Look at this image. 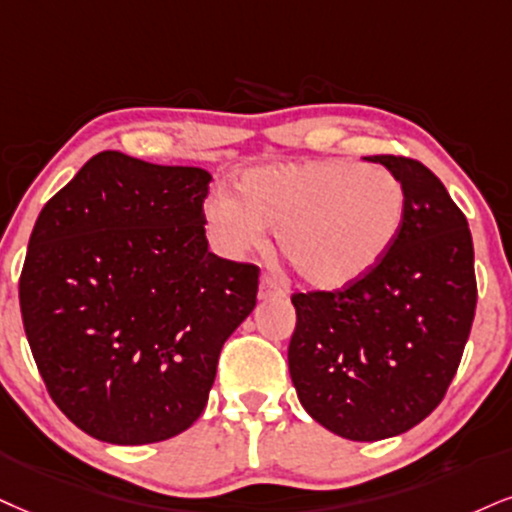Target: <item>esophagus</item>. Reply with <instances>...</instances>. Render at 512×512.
<instances>
[{
	"label": "esophagus",
	"instance_id": "34e87169",
	"mask_svg": "<svg viewBox=\"0 0 512 512\" xmlns=\"http://www.w3.org/2000/svg\"><path fill=\"white\" fill-rule=\"evenodd\" d=\"M287 296L285 289H282L270 275L261 277V287H258V299H282Z\"/></svg>",
	"mask_w": 512,
	"mask_h": 512
}]
</instances>
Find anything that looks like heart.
Masks as SVG:
<instances>
[{"label":"heart","instance_id":"b5f03b06","mask_svg":"<svg viewBox=\"0 0 512 512\" xmlns=\"http://www.w3.org/2000/svg\"><path fill=\"white\" fill-rule=\"evenodd\" d=\"M406 185L361 161L327 159L249 170L237 197H213L206 225L225 254L246 256L275 230L277 251L315 289H342L368 275L399 237Z\"/></svg>","mask_w":512,"mask_h":512}]
</instances>
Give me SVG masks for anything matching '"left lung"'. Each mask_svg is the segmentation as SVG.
Listing matches in <instances>:
<instances>
[{
  "mask_svg": "<svg viewBox=\"0 0 512 512\" xmlns=\"http://www.w3.org/2000/svg\"><path fill=\"white\" fill-rule=\"evenodd\" d=\"M406 185V218L384 258L332 292H296L289 375L315 422L351 441L408 432L444 401L477 306L465 213L420 161L368 156Z\"/></svg>",
  "mask_w": 512,
  "mask_h": 512,
  "instance_id": "1",
  "label": "left lung"
}]
</instances>
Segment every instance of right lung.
<instances>
[{
  "label": "right lung",
  "mask_w": 512,
  "mask_h": 512,
  "mask_svg": "<svg viewBox=\"0 0 512 512\" xmlns=\"http://www.w3.org/2000/svg\"><path fill=\"white\" fill-rule=\"evenodd\" d=\"M201 168L102 151L44 204L18 280L44 387L82 432L154 444L199 418L254 263L208 251Z\"/></svg>",
  "instance_id": "add662e5"
}]
</instances>
